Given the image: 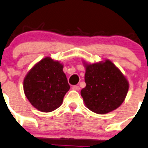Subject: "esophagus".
Wrapping results in <instances>:
<instances>
[{
	"label": "esophagus",
	"mask_w": 148,
	"mask_h": 148,
	"mask_svg": "<svg viewBox=\"0 0 148 148\" xmlns=\"http://www.w3.org/2000/svg\"><path fill=\"white\" fill-rule=\"evenodd\" d=\"M72 89L74 90H79L80 88L78 85H74V86H72Z\"/></svg>",
	"instance_id": "34e87169"
}]
</instances>
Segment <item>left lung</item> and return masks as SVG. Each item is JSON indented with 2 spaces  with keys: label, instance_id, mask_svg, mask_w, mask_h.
Masks as SVG:
<instances>
[{
  "label": "left lung",
  "instance_id": "8db88e82",
  "mask_svg": "<svg viewBox=\"0 0 148 148\" xmlns=\"http://www.w3.org/2000/svg\"><path fill=\"white\" fill-rule=\"evenodd\" d=\"M85 67L86 86L81 96L86 107L101 114L119 107L128 90V82L121 71L109 60Z\"/></svg>",
  "mask_w": 148,
  "mask_h": 148
}]
</instances>
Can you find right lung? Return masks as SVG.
<instances>
[{
	"label": "right lung",
	"instance_id": "add662e5",
	"mask_svg": "<svg viewBox=\"0 0 148 148\" xmlns=\"http://www.w3.org/2000/svg\"><path fill=\"white\" fill-rule=\"evenodd\" d=\"M63 68L58 61L47 57L36 63L25 77V94L39 111L49 112L61 105L70 89Z\"/></svg>",
	"mask_w": 148,
	"mask_h": 148
}]
</instances>
